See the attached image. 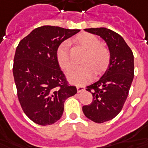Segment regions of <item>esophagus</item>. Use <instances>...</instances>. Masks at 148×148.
<instances>
[{
  "label": "esophagus",
  "mask_w": 148,
  "mask_h": 148,
  "mask_svg": "<svg viewBox=\"0 0 148 148\" xmlns=\"http://www.w3.org/2000/svg\"><path fill=\"white\" fill-rule=\"evenodd\" d=\"M84 89H85V87H84V86H81V85H78V86H77V90L78 92H82V91H83Z\"/></svg>",
  "instance_id": "34e87169"
}]
</instances>
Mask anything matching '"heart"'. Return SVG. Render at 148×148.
Instances as JSON below:
<instances>
[{
	"label": "heart",
	"mask_w": 148,
	"mask_h": 148,
	"mask_svg": "<svg viewBox=\"0 0 148 148\" xmlns=\"http://www.w3.org/2000/svg\"><path fill=\"white\" fill-rule=\"evenodd\" d=\"M73 42L85 49L83 65L72 68L67 73V78L74 84H84L92 79L94 72L96 75L102 74L108 70L110 63V50L99 44V38L89 33H82L73 39ZM56 60L60 68L67 71L71 66L68 45L64 42L56 51Z\"/></svg>",
	"instance_id": "1"
}]
</instances>
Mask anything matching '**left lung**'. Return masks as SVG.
<instances>
[{
	"label": "left lung",
	"instance_id": "left-lung-1",
	"mask_svg": "<svg viewBox=\"0 0 148 148\" xmlns=\"http://www.w3.org/2000/svg\"><path fill=\"white\" fill-rule=\"evenodd\" d=\"M100 36L110 52L109 67L100 79L86 87L93 99L82 107L83 113L96 123L110 121L118 115L126 100L134 77V57L121 35L104 27L85 29Z\"/></svg>",
	"mask_w": 148,
	"mask_h": 148
}]
</instances>
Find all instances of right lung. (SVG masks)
Returning <instances> with one entry per match:
<instances>
[{
  "label": "right lung",
  "mask_w": 148,
  "mask_h": 148,
  "mask_svg": "<svg viewBox=\"0 0 148 148\" xmlns=\"http://www.w3.org/2000/svg\"><path fill=\"white\" fill-rule=\"evenodd\" d=\"M80 29L43 26L20 40L16 48L13 75L23 112L40 125L54 124L62 117L64 102L77 93L56 60L63 40Z\"/></svg>",
  "instance_id": "add662e5"
}]
</instances>
